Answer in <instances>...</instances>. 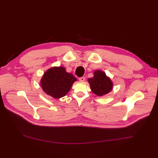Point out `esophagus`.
I'll return each instance as SVG.
<instances>
[{
  "label": "esophagus",
  "instance_id": "34e87169",
  "mask_svg": "<svg viewBox=\"0 0 158 158\" xmlns=\"http://www.w3.org/2000/svg\"><path fill=\"white\" fill-rule=\"evenodd\" d=\"M79 81H81V82H84L85 80V78L84 77H79Z\"/></svg>",
  "mask_w": 158,
  "mask_h": 158
}]
</instances>
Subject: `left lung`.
I'll return each instance as SVG.
<instances>
[{
  "instance_id": "8db88e82",
  "label": "left lung",
  "mask_w": 158,
  "mask_h": 158,
  "mask_svg": "<svg viewBox=\"0 0 158 158\" xmlns=\"http://www.w3.org/2000/svg\"><path fill=\"white\" fill-rule=\"evenodd\" d=\"M88 82L93 93L98 96L107 94L112 91L113 87V83L110 77L101 70H96L94 72V77L89 78Z\"/></svg>"
}]
</instances>
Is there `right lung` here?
<instances>
[{
  "instance_id": "right-lung-1",
  "label": "right lung",
  "mask_w": 158,
  "mask_h": 158,
  "mask_svg": "<svg viewBox=\"0 0 158 158\" xmlns=\"http://www.w3.org/2000/svg\"><path fill=\"white\" fill-rule=\"evenodd\" d=\"M64 67H52L44 73L40 85L44 93L54 99H59L69 93L73 83L77 81Z\"/></svg>"
}]
</instances>
